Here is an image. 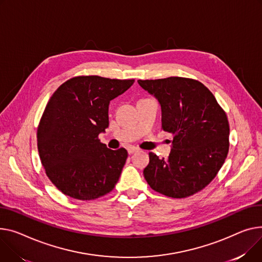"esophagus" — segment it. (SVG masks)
<instances>
[{
    "mask_svg": "<svg viewBox=\"0 0 262 262\" xmlns=\"http://www.w3.org/2000/svg\"><path fill=\"white\" fill-rule=\"evenodd\" d=\"M138 150V148H136V147H134V146H129L128 148H127V151H128V154L130 155V154H134V152H136Z\"/></svg>",
    "mask_w": 262,
    "mask_h": 262,
    "instance_id": "esophagus-1",
    "label": "esophagus"
}]
</instances>
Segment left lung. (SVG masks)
Wrapping results in <instances>:
<instances>
[{
    "mask_svg": "<svg viewBox=\"0 0 262 262\" xmlns=\"http://www.w3.org/2000/svg\"><path fill=\"white\" fill-rule=\"evenodd\" d=\"M158 100L164 132L172 137L166 159L149 152L143 175L171 198L194 195L216 177L229 152L230 126L214 95L199 81L180 77L138 80Z\"/></svg>",
    "mask_w": 262,
    "mask_h": 262,
    "instance_id": "8db88e82",
    "label": "left lung"
}]
</instances>
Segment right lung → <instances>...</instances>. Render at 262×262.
<instances>
[{
  "label": "right lung",
  "instance_id": "1",
  "mask_svg": "<svg viewBox=\"0 0 262 262\" xmlns=\"http://www.w3.org/2000/svg\"><path fill=\"white\" fill-rule=\"evenodd\" d=\"M134 82L76 77L51 96L38 127V150L47 177L64 195L94 200L114 189L127 150L110 149L98 136L108 127L110 102Z\"/></svg>",
  "mask_w": 262,
  "mask_h": 262
}]
</instances>
